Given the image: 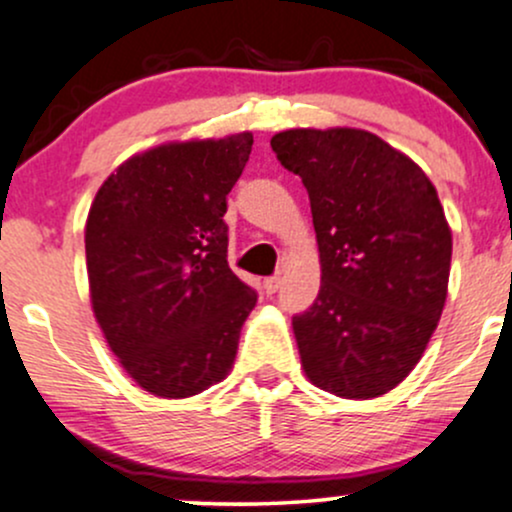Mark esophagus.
I'll return each mask as SVG.
<instances>
[{
    "label": "esophagus",
    "mask_w": 512,
    "mask_h": 512,
    "mask_svg": "<svg viewBox=\"0 0 512 512\" xmlns=\"http://www.w3.org/2000/svg\"><path fill=\"white\" fill-rule=\"evenodd\" d=\"M279 286H282V277H279V274H274V277H267L265 279V291H267V294H277Z\"/></svg>",
    "instance_id": "obj_1"
}]
</instances>
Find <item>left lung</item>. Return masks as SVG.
<instances>
[{
  "instance_id": "8db88e82",
  "label": "left lung",
  "mask_w": 512,
  "mask_h": 512,
  "mask_svg": "<svg viewBox=\"0 0 512 512\" xmlns=\"http://www.w3.org/2000/svg\"><path fill=\"white\" fill-rule=\"evenodd\" d=\"M308 192L320 291L291 318L303 372L342 398H374L423 357L447 299L452 233L418 165L357 128L272 138Z\"/></svg>"
}]
</instances>
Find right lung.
Instances as JSON below:
<instances>
[{
    "mask_svg": "<svg viewBox=\"0 0 512 512\" xmlns=\"http://www.w3.org/2000/svg\"><path fill=\"white\" fill-rule=\"evenodd\" d=\"M252 136L170 143L131 157L84 230L92 308L138 386L187 398L233 367L257 291L228 267V192Z\"/></svg>",
    "mask_w": 512,
    "mask_h": 512,
    "instance_id": "obj_1",
    "label": "right lung"
}]
</instances>
